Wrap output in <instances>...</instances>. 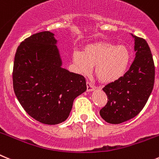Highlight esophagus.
I'll return each instance as SVG.
<instances>
[{"mask_svg": "<svg viewBox=\"0 0 159 159\" xmlns=\"http://www.w3.org/2000/svg\"><path fill=\"white\" fill-rule=\"evenodd\" d=\"M87 90L88 92L93 91V90H94V87H93V85L91 84V83L89 82V81H87Z\"/></svg>", "mask_w": 159, "mask_h": 159, "instance_id": "esophagus-1", "label": "esophagus"}]
</instances>
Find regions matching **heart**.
<instances>
[{"instance_id": "heart-1", "label": "heart", "mask_w": 159, "mask_h": 159, "mask_svg": "<svg viewBox=\"0 0 159 159\" xmlns=\"http://www.w3.org/2000/svg\"><path fill=\"white\" fill-rule=\"evenodd\" d=\"M72 58L80 73L89 74L95 66V75L100 82L110 84L126 73L131 54L124 45L100 41L87 45L82 53L75 52Z\"/></svg>"}]
</instances>
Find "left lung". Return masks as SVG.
I'll return each mask as SVG.
<instances>
[{
	"label": "left lung",
	"mask_w": 159,
	"mask_h": 159,
	"mask_svg": "<svg viewBox=\"0 0 159 159\" xmlns=\"http://www.w3.org/2000/svg\"><path fill=\"white\" fill-rule=\"evenodd\" d=\"M136 57L129 69L103 88L108 102L100 116L108 123L119 124L140 112L148 100L155 83V64L146 40L131 34Z\"/></svg>",
	"instance_id": "left-lung-1"
}]
</instances>
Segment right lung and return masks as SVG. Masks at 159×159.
<instances>
[{
    "instance_id": "add662e5",
    "label": "right lung",
    "mask_w": 159,
    "mask_h": 159,
    "mask_svg": "<svg viewBox=\"0 0 159 159\" xmlns=\"http://www.w3.org/2000/svg\"><path fill=\"white\" fill-rule=\"evenodd\" d=\"M54 33L30 36L17 48L13 88L25 111L38 122L56 125L69 117L73 101L87 90L85 78L61 68Z\"/></svg>"
}]
</instances>
